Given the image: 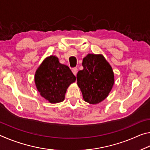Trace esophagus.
<instances>
[{
    "label": "esophagus",
    "mask_w": 150,
    "mask_h": 150,
    "mask_svg": "<svg viewBox=\"0 0 150 150\" xmlns=\"http://www.w3.org/2000/svg\"><path fill=\"white\" fill-rule=\"evenodd\" d=\"M72 72L75 75H77V73L78 72V69H77V68H73V69H72Z\"/></svg>",
    "instance_id": "esophagus-1"
}]
</instances>
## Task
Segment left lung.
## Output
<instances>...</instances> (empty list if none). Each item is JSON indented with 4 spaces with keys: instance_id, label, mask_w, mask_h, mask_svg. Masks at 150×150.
Instances as JSON below:
<instances>
[{
    "instance_id": "8db88e82",
    "label": "left lung",
    "mask_w": 150,
    "mask_h": 150,
    "mask_svg": "<svg viewBox=\"0 0 150 150\" xmlns=\"http://www.w3.org/2000/svg\"><path fill=\"white\" fill-rule=\"evenodd\" d=\"M82 65L83 69L78 72L77 79L83 99L91 105L102 102L115 83L112 68L102 54H87Z\"/></svg>"
}]
</instances>
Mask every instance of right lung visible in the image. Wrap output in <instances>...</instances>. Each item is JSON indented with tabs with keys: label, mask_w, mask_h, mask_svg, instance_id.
Listing matches in <instances>:
<instances>
[{
	"label": "right lung",
	"mask_w": 150,
	"mask_h": 150,
	"mask_svg": "<svg viewBox=\"0 0 150 150\" xmlns=\"http://www.w3.org/2000/svg\"><path fill=\"white\" fill-rule=\"evenodd\" d=\"M75 80L69 67L60 63L55 55L45 58L34 76L35 87L40 95L52 104L65 99L67 88Z\"/></svg>",
	"instance_id": "right-lung-1"
}]
</instances>
